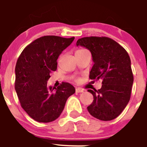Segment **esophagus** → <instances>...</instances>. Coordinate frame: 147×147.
Listing matches in <instances>:
<instances>
[{
    "mask_svg": "<svg viewBox=\"0 0 147 147\" xmlns=\"http://www.w3.org/2000/svg\"><path fill=\"white\" fill-rule=\"evenodd\" d=\"M76 92H84V90L80 88H76Z\"/></svg>",
    "mask_w": 147,
    "mask_h": 147,
    "instance_id": "34e87169",
    "label": "esophagus"
}]
</instances>
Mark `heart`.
<instances>
[{"instance_id":"1","label":"heart","mask_w":147,"mask_h":147,"mask_svg":"<svg viewBox=\"0 0 147 147\" xmlns=\"http://www.w3.org/2000/svg\"><path fill=\"white\" fill-rule=\"evenodd\" d=\"M84 50H86L85 49H79V50H77V52H82V51H84Z\"/></svg>"}]
</instances>
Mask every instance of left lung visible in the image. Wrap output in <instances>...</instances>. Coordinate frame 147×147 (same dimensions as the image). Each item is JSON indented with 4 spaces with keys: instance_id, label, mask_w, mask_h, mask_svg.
Listing matches in <instances>:
<instances>
[{
    "instance_id": "obj_1",
    "label": "left lung",
    "mask_w": 147,
    "mask_h": 147,
    "mask_svg": "<svg viewBox=\"0 0 147 147\" xmlns=\"http://www.w3.org/2000/svg\"><path fill=\"white\" fill-rule=\"evenodd\" d=\"M77 45L85 47L92 54L94 65L89 78L102 79L100 89L88 90L94 98L88 111L100 120H112L121 114L131 98L133 75L129 54L106 36L84 37L78 39Z\"/></svg>"
}]
</instances>
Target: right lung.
<instances>
[{
    "label": "right lung",
    "instance_id": "obj_1",
    "mask_svg": "<svg viewBox=\"0 0 147 147\" xmlns=\"http://www.w3.org/2000/svg\"><path fill=\"white\" fill-rule=\"evenodd\" d=\"M75 37L44 36L27 45L15 68V90L21 107L38 122H50L60 116L67 99L75 92L73 86L62 82L48 86L50 74L56 71L57 59Z\"/></svg>",
    "mask_w": 147,
    "mask_h": 147
}]
</instances>
